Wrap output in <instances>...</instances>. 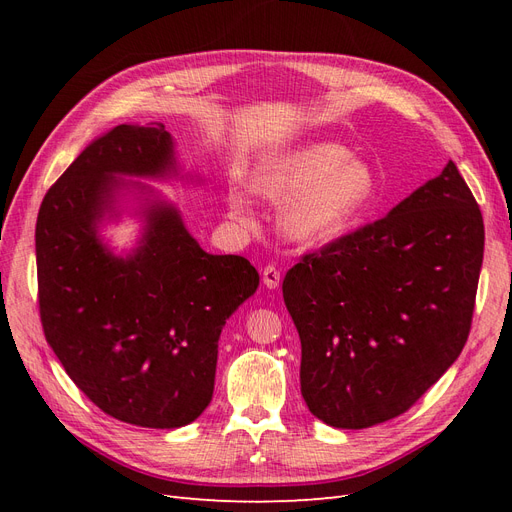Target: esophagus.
Masks as SVG:
<instances>
[{
  "label": "esophagus",
  "instance_id": "1",
  "mask_svg": "<svg viewBox=\"0 0 512 512\" xmlns=\"http://www.w3.org/2000/svg\"><path fill=\"white\" fill-rule=\"evenodd\" d=\"M262 284H265L269 290H275L280 286V271H277L273 265L262 269Z\"/></svg>",
  "mask_w": 512,
  "mask_h": 512
}]
</instances>
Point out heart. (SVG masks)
Masks as SVG:
<instances>
[{
	"mask_svg": "<svg viewBox=\"0 0 512 512\" xmlns=\"http://www.w3.org/2000/svg\"><path fill=\"white\" fill-rule=\"evenodd\" d=\"M254 192L280 207V230L303 245L331 243L376 207L380 179L365 158L333 141H314L275 153L254 175ZM230 213L245 218L243 200L230 194Z\"/></svg>",
	"mask_w": 512,
	"mask_h": 512,
	"instance_id": "obj_1",
	"label": "heart"
}]
</instances>
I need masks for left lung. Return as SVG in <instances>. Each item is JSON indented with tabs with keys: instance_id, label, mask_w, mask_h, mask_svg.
<instances>
[{
	"instance_id": "left-lung-1",
	"label": "left lung",
	"mask_w": 512,
	"mask_h": 512,
	"mask_svg": "<svg viewBox=\"0 0 512 512\" xmlns=\"http://www.w3.org/2000/svg\"><path fill=\"white\" fill-rule=\"evenodd\" d=\"M483 250V215L448 162L386 218L303 256L282 290L309 412L339 429L404 414L466 346Z\"/></svg>"
}]
</instances>
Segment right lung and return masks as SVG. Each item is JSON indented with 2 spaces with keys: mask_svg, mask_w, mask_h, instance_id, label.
<instances>
[{
  "mask_svg": "<svg viewBox=\"0 0 512 512\" xmlns=\"http://www.w3.org/2000/svg\"><path fill=\"white\" fill-rule=\"evenodd\" d=\"M185 173L164 126H121L91 141L46 192L36 224L44 337L72 382L117 421L177 429L213 397L226 320L258 288L243 256L205 252L181 211L147 183ZM144 226L115 253L101 228Z\"/></svg>",
  "mask_w": 512,
  "mask_h": 512,
  "instance_id": "1",
  "label": "right lung"
}]
</instances>
